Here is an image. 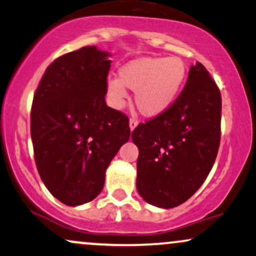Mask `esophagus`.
<instances>
[{
	"mask_svg": "<svg viewBox=\"0 0 256 256\" xmlns=\"http://www.w3.org/2000/svg\"><path fill=\"white\" fill-rule=\"evenodd\" d=\"M138 125V120L136 118H131L130 119V128L131 131H134L136 128V126Z\"/></svg>",
	"mask_w": 256,
	"mask_h": 256,
	"instance_id": "obj_1",
	"label": "esophagus"
}]
</instances>
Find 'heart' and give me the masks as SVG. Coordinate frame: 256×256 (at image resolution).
<instances>
[{
  "mask_svg": "<svg viewBox=\"0 0 256 256\" xmlns=\"http://www.w3.org/2000/svg\"><path fill=\"white\" fill-rule=\"evenodd\" d=\"M119 78L107 82V92L116 107L128 98L125 88L134 94L138 110L156 116L174 102L186 78V64L178 56H146L131 61L119 70Z\"/></svg>",
  "mask_w": 256,
  "mask_h": 256,
  "instance_id": "obj_1",
  "label": "heart"
}]
</instances>
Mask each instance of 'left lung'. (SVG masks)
<instances>
[{"instance_id":"left-lung-1","label":"left lung","mask_w":256,"mask_h":256,"mask_svg":"<svg viewBox=\"0 0 256 256\" xmlns=\"http://www.w3.org/2000/svg\"><path fill=\"white\" fill-rule=\"evenodd\" d=\"M220 122V90L204 64L196 62L168 110L132 132L140 150L137 190L144 201L173 208L198 192L218 154Z\"/></svg>"}]
</instances>
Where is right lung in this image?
<instances>
[{
    "label": "right lung",
    "mask_w": 256,
    "mask_h": 256,
    "mask_svg": "<svg viewBox=\"0 0 256 256\" xmlns=\"http://www.w3.org/2000/svg\"><path fill=\"white\" fill-rule=\"evenodd\" d=\"M107 52L83 46L49 64L34 92L31 138L40 179L67 206L101 192L106 170L130 138L128 118L106 104Z\"/></svg>",
    "instance_id": "right-lung-1"
}]
</instances>
